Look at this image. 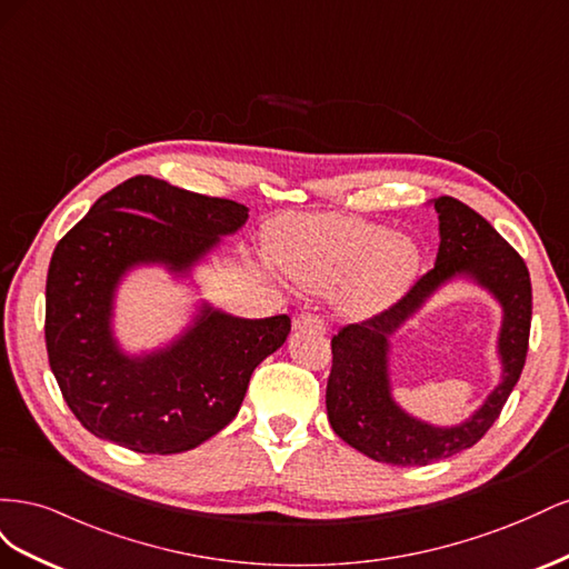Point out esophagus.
Here are the masks:
<instances>
[{
	"instance_id": "obj_1",
	"label": "esophagus",
	"mask_w": 569,
	"mask_h": 569,
	"mask_svg": "<svg viewBox=\"0 0 569 569\" xmlns=\"http://www.w3.org/2000/svg\"><path fill=\"white\" fill-rule=\"evenodd\" d=\"M295 330H311V332H325V322L318 318V316H311V313H306V316H297L295 318Z\"/></svg>"
}]
</instances>
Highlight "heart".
<instances>
[{
  "instance_id": "obj_1",
  "label": "heart",
  "mask_w": 569,
  "mask_h": 569,
  "mask_svg": "<svg viewBox=\"0 0 569 569\" xmlns=\"http://www.w3.org/2000/svg\"><path fill=\"white\" fill-rule=\"evenodd\" d=\"M287 278L316 295L339 289L341 313L370 318L403 297L420 268L410 237L351 216H284L268 234Z\"/></svg>"
}]
</instances>
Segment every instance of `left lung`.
Segmentation results:
<instances>
[{
    "label": "left lung",
    "instance_id": "1",
    "mask_svg": "<svg viewBox=\"0 0 569 569\" xmlns=\"http://www.w3.org/2000/svg\"><path fill=\"white\" fill-rule=\"evenodd\" d=\"M432 203L441 239L435 268L385 313L341 327L332 337V372L325 393L327 418L339 439L377 462L401 468L451 458L485 437L518 385L529 349L531 282L522 256L470 206L453 197ZM460 277L487 288L502 303V382L468 421L437 428L412 419L392 401L388 339L435 290Z\"/></svg>",
    "mask_w": 569,
    "mask_h": 569
}]
</instances>
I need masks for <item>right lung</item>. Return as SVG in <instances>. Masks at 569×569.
<instances>
[{"instance_id":"add662e5","label":"right lung","mask_w":569,"mask_h":569,"mask_svg":"<svg viewBox=\"0 0 569 569\" xmlns=\"http://www.w3.org/2000/svg\"><path fill=\"white\" fill-rule=\"evenodd\" d=\"M249 209L134 176L63 234L47 272L44 339L68 408L99 439L137 453H182L230 425L251 372L278 351L287 316L237 318L201 303L187 330L132 356L113 335L116 291L140 266L189 278Z\"/></svg>"}]
</instances>
